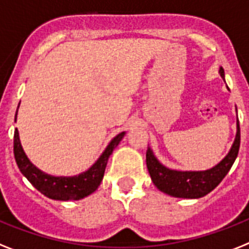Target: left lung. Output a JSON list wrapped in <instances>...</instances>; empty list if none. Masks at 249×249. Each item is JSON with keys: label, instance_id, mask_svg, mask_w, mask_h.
<instances>
[{"label": "left lung", "instance_id": "1", "mask_svg": "<svg viewBox=\"0 0 249 249\" xmlns=\"http://www.w3.org/2000/svg\"><path fill=\"white\" fill-rule=\"evenodd\" d=\"M220 76L224 79V70H219ZM240 145V128L239 121H237V136L234 140L233 146L228 155L220 163L211 169L202 172H180L165 168L159 163V160L154 157L153 151L147 147L146 165L153 183L161 192L179 198H200L206 196L220 183L231 170V165L235 161V158L239 151Z\"/></svg>", "mask_w": 249, "mask_h": 249}]
</instances>
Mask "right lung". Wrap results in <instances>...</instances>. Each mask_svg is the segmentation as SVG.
Wrapping results in <instances>:
<instances>
[{
    "label": "right lung",
    "instance_id": "1",
    "mask_svg": "<svg viewBox=\"0 0 249 249\" xmlns=\"http://www.w3.org/2000/svg\"><path fill=\"white\" fill-rule=\"evenodd\" d=\"M123 136H124V132L117 135L104 150V153L100 155L99 159L96 160V163L86 172L75 177L49 176V174L43 173L42 170H39L36 165H33L22 150L20 139H18V128L15 129V133H14V155H15L16 164H18L20 172L26 177V179L36 187L40 194L52 198V200H81L84 197L91 195L99 187L103 177H104L106 166L110 154L121 142Z\"/></svg>",
    "mask_w": 249,
    "mask_h": 249
}]
</instances>
